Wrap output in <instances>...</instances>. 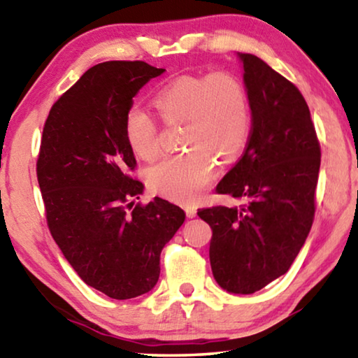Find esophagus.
<instances>
[{"mask_svg": "<svg viewBox=\"0 0 358 358\" xmlns=\"http://www.w3.org/2000/svg\"><path fill=\"white\" fill-rule=\"evenodd\" d=\"M186 216L187 217H196V215H197V210H196V207H186Z\"/></svg>", "mask_w": 358, "mask_h": 358, "instance_id": "esophagus-1", "label": "esophagus"}]
</instances>
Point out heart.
I'll use <instances>...</instances> for the list:
<instances>
[{
	"instance_id": "b5f03b06",
	"label": "heart",
	"mask_w": 358,
	"mask_h": 358,
	"mask_svg": "<svg viewBox=\"0 0 358 358\" xmlns=\"http://www.w3.org/2000/svg\"><path fill=\"white\" fill-rule=\"evenodd\" d=\"M167 123L185 121V153L167 156L148 169L151 189L169 201L192 203L216 175V157L232 159L250 138L251 108L246 90L227 72L181 76L155 96ZM124 137L132 153L151 161L159 151L155 120L132 106L124 117Z\"/></svg>"
}]
</instances>
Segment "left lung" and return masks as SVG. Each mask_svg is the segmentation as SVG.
Returning a JSON list of instances; mask_svg holds the SVG:
<instances>
[{
  "instance_id": "1",
  "label": "left lung",
  "mask_w": 358,
  "mask_h": 358,
  "mask_svg": "<svg viewBox=\"0 0 358 358\" xmlns=\"http://www.w3.org/2000/svg\"><path fill=\"white\" fill-rule=\"evenodd\" d=\"M251 108L243 156L217 183V194L243 207L197 211L210 224V264L230 294H254L287 273L314 220L320 145L299 88L251 53H237Z\"/></svg>"
}]
</instances>
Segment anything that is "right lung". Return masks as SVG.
I'll list each match as a JSON object with an SVG mask.
<instances>
[{"label":"right lung","mask_w":358,"mask_h":358,"mask_svg":"<svg viewBox=\"0 0 358 358\" xmlns=\"http://www.w3.org/2000/svg\"><path fill=\"white\" fill-rule=\"evenodd\" d=\"M164 71L145 62L93 66L53 104L42 132L36 171L52 237L82 281L115 300L156 286L162 248L186 217L161 197L134 205L143 185L131 177L124 117Z\"/></svg>","instance_id":"add662e5"}]
</instances>
